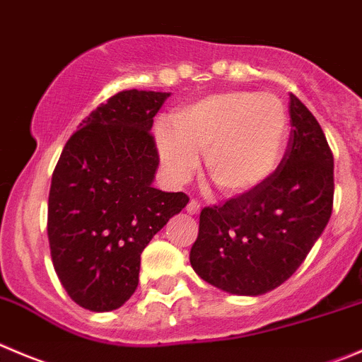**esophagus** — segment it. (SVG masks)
<instances>
[{"label": "esophagus", "instance_id": "1", "mask_svg": "<svg viewBox=\"0 0 362 362\" xmlns=\"http://www.w3.org/2000/svg\"><path fill=\"white\" fill-rule=\"evenodd\" d=\"M185 209H187V214H191V216H196V214H199V210H202V205H199L196 199H191V202L187 203V206H185Z\"/></svg>", "mask_w": 362, "mask_h": 362}]
</instances>
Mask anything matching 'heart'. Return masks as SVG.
Listing matches in <instances>:
<instances>
[{"label":"heart","instance_id":"b5f03b06","mask_svg":"<svg viewBox=\"0 0 362 362\" xmlns=\"http://www.w3.org/2000/svg\"><path fill=\"white\" fill-rule=\"evenodd\" d=\"M171 129L157 131V150L173 184H185L205 153L214 184L238 194L262 184L278 168L288 136L286 107L276 95L214 93L175 111Z\"/></svg>","mask_w":362,"mask_h":362}]
</instances>
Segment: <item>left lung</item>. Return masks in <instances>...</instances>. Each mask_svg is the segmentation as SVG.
<instances>
[{
	"label": "left lung",
	"mask_w": 362,
	"mask_h": 362,
	"mask_svg": "<svg viewBox=\"0 0 362 362\" xmlns=\"http://www.w3.org/2000/svg\"><path fill=\"white\" fill-rule=\"evenodd\" d=\"M290 139L276 171L251 191L199 214L191 265L233 296H262L299 269L327 226L334 157L311 111L290 93Z\"/></svg>",
	"instance_id": "1"
}]
</instances>
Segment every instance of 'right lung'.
Listing matches in <instances>:
<instances>
[{
	"mask_svg": "<svg viewBox=\"0 0 362 362\" xmlns=\"http://www.w3.org/2000/svg\"><path fill=\"white\" fill-rule=\"evenodd\" d=\"M170 93L125 90L88 115L69 138L49 191L52 265L70 299L113 311L139 283L141 252L189 203L152 185L159 166L153 117Z\"/></svg>",
	"mask_w": 362,
	"mask_h": 362,
	"instance_id": "right-lung-1",
	"label": "right lung"
}]
</instances>
